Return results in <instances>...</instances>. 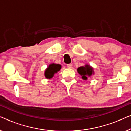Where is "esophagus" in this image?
Returning a JSON list of instances; mask_svg holds the SVG:
<instances>
[{
    "mask_svg": "<svg viewBox=\"0 0 131 131\" xmlns=\"http://www.w3.org/2000/svg\"><path fill=\"white\" fill-rule=\"evenodd\" d=\"M66 66H67L68 68H72V64H68V65H66Z\"/></svg>",
    "mask_w": 131,
    "mask_h": 131,
    "instance_id": "obj_1",
    "label": "esophagus"
}]
</instances>
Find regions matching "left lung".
Instances as JSON below:
<instances>
[{
  "label": "left lung",
  "instance_id": "1",
  "mask_svg": "<svg viewBox=\"0 0 131 131\" xmlns=\"http://www.w3.org/2000/svg\"><path fill=\"white\" fill-rule=\"evenodd\" d=\"M78 72L82 76L83 80H87V78L90 77L93 74V68L90 65H85V66H81L77 69Z\"/></svg>",
  "mask_w": 131,
  "mask_h": 131
}]
</instances>
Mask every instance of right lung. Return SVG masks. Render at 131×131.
<instances>
[{
  "mask_svg": "<svg viewBox=\"0 0 131 131\" xmlns=\"http://www.w3.org/2000/svg\"><path fill=\"white\" fill-rule=\"evenodd\" d=\"M61 68V66L58 64H51L46 70L45 75L47 78L50 79L53 77L55 73L59 71Z\"/></svg>",
  "mask_w": 131,
  "mask_h": 131,
  "instance_id": "right-lung-1",
  "label": "right lung"
}]
</instances>
